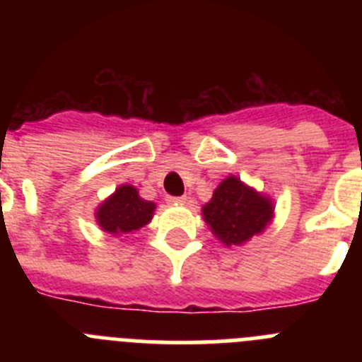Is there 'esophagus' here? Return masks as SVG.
Masks as SVG:
<instances>
[{
  "label": "esophagus",
  "instance_id": "esophagus-1",
  "mask_svg": "<svg viewBox=\"0 0 362 362\" xmlns=\"http://www.w3.org/2000/svg\"><path fill=\"white\" fill-rule=\"evenodd\" d=\"M166 201L170 204H185L187 203V197H168Z\"/></svg>",
  "mask_w": 362,
  "mask_h": 362
}]
</instances>
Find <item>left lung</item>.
<instances>
[{
  "label": "left lung",
  "mask_w": 362,
  "mask_h": 362,
  "mask_svg": "<svg viewBox=\"0 0 362 362\" xmlns=\"http://www.w3.org/2000/svg\"><path fill=\"white\" fill-rule=\"evenodd\" d=\"M201 212L223 245L243 246L267 230L276 216V204L270 196L228 175L217 185L212 199L203 204Z\"/></svg>",
  "instance_id": "left-lung-1"
}]
</instances>
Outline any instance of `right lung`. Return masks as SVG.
I'll return each mask as SVG.
<instances>
[{"label":"right lung","mask_w":362,"mask_h":362,"mask_svg":"<svg viewBox=\"0 0 362 362\" xmlns=\"http://www.w3.org/2000/svg\"><path fill=\"white\" fill-rule=\"evenodd\" d=\"M156 203L139 196L132 185H119L114 194L99 203L95 209V223L103 232L112 235L137 232L152 221Z\"/></svg>","instance_id":"right-lung-1"}]
</instances>
